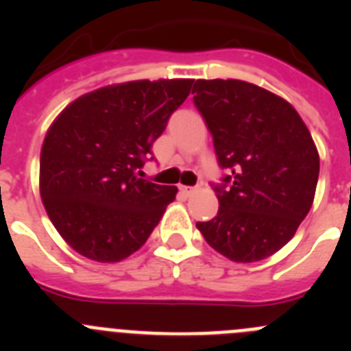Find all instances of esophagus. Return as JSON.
<instances>
[{"label":"esophagus","instance_id":"1","mask_svg":"<svg viewBox=\"0 0 351 351\" xmlns=\"http://www.w3.org/2000/svg\"><path fill=\"white\" fill-rule=\"evenodd\" d=\"M195 191H197V188H191V186H181V193L186 195V197H191Z\"/></svg>","mask_w":351,"mask_h":351}]
</instances>
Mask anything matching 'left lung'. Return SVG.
<instances>
[{"label":"left lung","mask_w":351,"mask_h":351,"mask_svg":"<svg viewBox=\"0 0 351 351\" xmlns=\"http://www.w3.org/2000/svg\"><path fill=\"white\" fill-rule=\"evenodd\" d=\"M193 104L213 135L223 184L218 214L197 228L210 247L251 263L295 235L315 198L320 156L308 126L281 96L235 79L197 80Z\"/></svg>","instance_id":"8db88e82"}]
</instances>
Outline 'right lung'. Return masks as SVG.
Returning <instances> with one entry per match:
<instances>
[{"mask_svg": "<svg viewBox=\"0 0 351 351\" xmlns=\"http://www.w3.org/2000/svg\"><path fill=\"white\" fill-rule=\"evenodd\" d=\"M191 79L112 84L71 101L40 154V195L61 237L95 262H121L145 243L178 188L137 178Z\"/></svg>", "mask_w": 351, "mask_h": 351, "instance_id": "1", "label": "right lung"}]
</instances>
